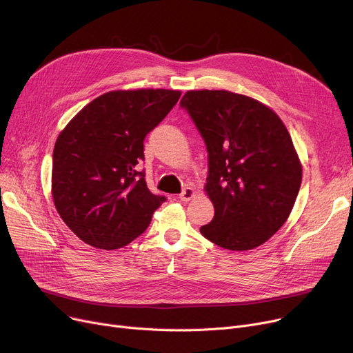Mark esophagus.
<instances>
[{"label":"esophagus","instance_id":"obj_1","mask_svg":"<svg viewBox=\"0 0 353 353\" xmlns=\"http://www.w3.org/2000/svg\"><path fill=\"white\" fill-rule=\"evenodd\" d=\"M194 196H195V191H194V188H191V186H186V188H183V189H182V192L179 194V199H181V201H183V202L191 201Z\"/></svg>","mask_w":353,"mask_h":353}]
</instances>
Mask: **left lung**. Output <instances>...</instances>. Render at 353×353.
Masks as SVG:
<instances>
[{
    "mask_svg": "<svg viewBox=\"0 0 353 353\" xmlns=\"http://www.w3.org/2000/svg\"><path fill=\"white\" fill-rule=\"evenodd\" d=\"M206 145L205 191L214 216L203 237L250 250L287 221L303 170L280 117L260 101L226 90H191L179 103Z\"/></svg>",
    "mask_w": 353,
    "mask_h": 353,
    "instance_id": "left-lung-1",
    "label": "left lung"
}]
</instances>
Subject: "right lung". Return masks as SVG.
<instances>
[{
    "instance_id": "obj_1",
    "label": "right lung",
    "mask_w": 353,
    "mask_h": 353,
    "mask_svg": "<svg viewBox=\"0 0 353 353\" xmlns=\"http://www.w3.org/2000/svg\"><path fill=\"white\" fill-rule=\"evenodd\" d=\"M181 92H108L83 107L59 134L52 158V196L68 228L88 245L127 246L167 201L152 194L144 140L178 103Z\"/></svg>"
}]
</instances>
